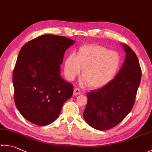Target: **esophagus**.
<instances>
[{
    "instance_id": "1",
    "label": "esophagus",
    "mask_w": 152,
    "mask_h": 152,
    "mask_svg": "<svg viewBox=\"0 0 152 152\" xmlns=\"http://www.w3.org/2000/svg\"><path fill=\"white\" fill-rule=\"evenodd\" d=\"M81 94V91H80L78 88H75L73 91V94L75 96L79 95V94Z\"/></svg>"
}]
</instances>
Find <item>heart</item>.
<instances>
[{
	"instance_id": "b5f03b06",
	"label": "heart",
	"mask_w": 152,
	"mask_h": 152,
	"mask_svg": "<svg viewBox=\"0 0 152 152\" xmlns=\"http://www.w3.org/2000/svg\"><path fill=\"white\" fill-rule=\"evenodd\" d=\"M121 65L119 54L97 44L85 45L74 54L67 56L64 63V73L69 81H73L83 70L85 85L93 88L104 87L116 75Z\"/></svg>"
}]
</instances>
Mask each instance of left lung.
Returning <instances> with one entry per match:
<instances>
[{
	"mask_svg": "<svg viewBox=\"0 0 152 152\" xmlns=\"http://www.w3.org/2000/svg\"><path fill=\"white\" fill-rule=\"evenodd\" d=\"M124 64L113 80L88 93L83 113L85 121L99 130H107L122 121L133 108L142 70L136 53L126 44Z\"/></svg>",
	"mask_w": 152,
	"mask_h": 152,
	"instance_id": "obj_1",
	"label": "left lung"
}]
</instances>
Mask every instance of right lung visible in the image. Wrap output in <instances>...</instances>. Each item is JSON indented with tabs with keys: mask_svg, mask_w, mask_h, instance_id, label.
Returning a JSON list of instances; mask_svg holds the SVG:
<instances>
[{
	"mask_svg": "<svg viewBox=\"0 0 152 152\" xmlns=\"http://www.w3.org/2000/svg\"><path fill=\"white\" fill-rule=\"evenodd\" d=\"M65 36L46 34L22 47L14 68L16 107L22 116L44 126L57 119L73 93L72 84L60 77L65 51L74 44Z\"/></svg>",
	"mask_w": 152,
	"mask_h": 152,
	"instance_id": "obj_1",
	"label": "right lung"
}]
</instances>
